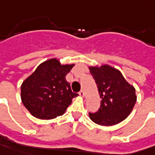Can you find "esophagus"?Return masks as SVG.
I'll use <instances>...</instances> for the list:
<instances>
[{
	"instance_id": "esophagus-1",
	"label": "esophagus",
	"mask_w": 155,
	"mask_h": 155,
	"mask_svg": "<svg viewBox=\"0 0 155 155\" xmlns=\"http://www.w3.org/2000/svg\"><path fill=\"white\" fill-rule=\"evenodd\" d=\"M79 95H80L81 97H84V95H85L84 92H83V91H82V90L80 91V93H79Z\"/></svg>"
}]
</instances>
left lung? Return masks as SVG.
<instances>
[{"label": "left lung", "instance_id": "8db88e82", "mask_svg": "<svg viewBox=\"0 0 155 155\" xmlns=\"http://www.w3.org/2000/svg\"><path fill=\"white\" fill-rule=\"evenodd\" d=\"M91 74L97 85L101 107L95 113H89L96 124L113 126L124 120L136 102L135 88L129 84L121 73L108 65L90 67Z\"/></svg>", "mask_w": 155, "mask_h": 155}]
</instances>
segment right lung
Returning a JSON list of instances; mask_svg holds the SVG:
<instances>
[{"mask_svg":"<svg viewBox=\"0 0 155 155\" xmlns=\"http://www.w3.org/2000/svg\"><path fill=\"white\" fill-rule=\"evenodd\" d=\"M74 64L61 65L50 59L38 66L21 87V97L30 114L41 120H50L62 115L78 94L71 90L66 81Z\"/></svg>","mask_w":155,"mask_h":155,"instance_id":"add662e5","label":"right lung"}]
</instances>
